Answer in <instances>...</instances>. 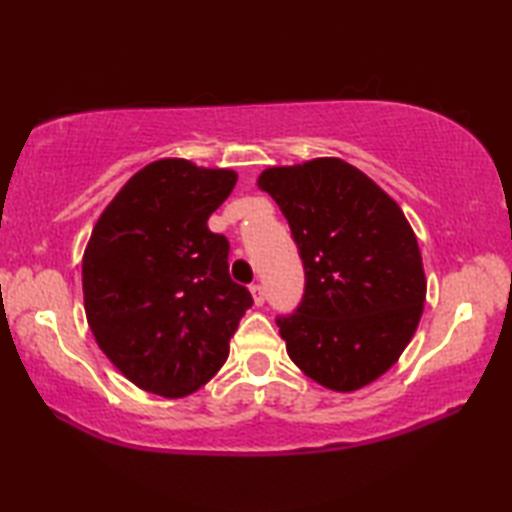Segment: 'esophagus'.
<instances>
[{
  "instance_id": "obj_1",
  "label": "esophagus",
  "mask_w": 512,
  "mask_h": 512,
  "mask_svg": "<svg viewBox=\"0 0 512 512\" xmlns=\"http://www.w3.org/2000/svg\"><path fill=\"white\" fill-rule=\"evenodd\" d=\"M250 293H253L255 305L262 307L264 305V289H262V284H253V287H250Z\"/></svg>"
}]
</instances>
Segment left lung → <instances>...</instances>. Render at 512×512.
<instances>
[{
	"instance_id": "1",
	"label": "left lung",
	"mask_w": 512,
	"mask_h": 512,
	"mask_svg": "<svg viewBox=\"0 0 512 512\" xmlns=\"http://www.w3.org/2000/svg\"><path fill=\"white\" fill-rule=\"evenodd\" d=\"M257 187L287 216L305 264L300 307L277 318L291 361L336 393L372 384L413 339L427 298L402 207L341 158L268 167Z\"/></svg>"
}]
</instances>
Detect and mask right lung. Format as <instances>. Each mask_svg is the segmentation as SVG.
Listing matches in <instances>:
<instances>
[{
  "instance_id": "add662e5",
  "label": "right lung",
  "mask_w": 512,
  "mask_h": 512,
  "mask_svg": "<svg viewBox=\"0 0 512 512\" xmlns=\"http://www.w3.org/2000/svg\"><path fill=\"white\" fill-rule=\"evenodd\" d=\"M237 171L185 158L146 164L94 223L83 253V307L101 352L146 393L169 400L205 386L253 305L230 280L228 239L207 219Z\"/></svg>"
}]
</instances>
